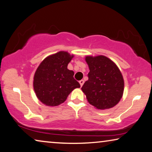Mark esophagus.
I'll return each mask as SVG.
<instances>
[{
	"instance_id": "34e87169",
	"label": "esophagus",
	"mask_w": 152,
	"mask_h": 152,
	"mask_svg": "<svg viewBox=\"0 0 152 152\" xmlns=\"http://www.w3.org/2000/svg\"><path fill=\"white\" fill-rule=\"evenodd\" d=\"M83 83H84V81L83 80H80V81H79V83H80L81 87H82Z\"/></svg>"
}]
</instances>
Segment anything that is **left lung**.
<instances>
[{
  "mask_svg": "<svg viewBox=\"0 0 152 152\" xmlns=\"http://www.w3.org/2000/svg\"><path fill=\"white\" fill-rule=\"evenodd\" d=\"M88 80L81 88L88 102L104 110L115 107L122 98L124 81L115 63L104 56H86Z\"/></svg>",
  "mask_w": 152,
  "mask_h": 152,
  "instance_id": "8db88e82",
  "label": "left lung"
}]
</instances>
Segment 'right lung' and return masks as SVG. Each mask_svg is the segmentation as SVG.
<instances>
[{"instance_id": "right-lung-1", "label": "right lung", "mask_w": 152, "mask_h": 152, "mask_svg": "<svg viewBox=\"0 0 152 152\" xmlns=\"http://www.w3.org/2000/svg\"><path fill=\"white\" fill-rule=\"evenodd\" d=\"M73 57L69 52L60 51L46 57L37 69L34 90L37 99L45 105H59L74 89L80 88L73 77L74 72L67 69Z\"/></svg>"}]
</instances>
